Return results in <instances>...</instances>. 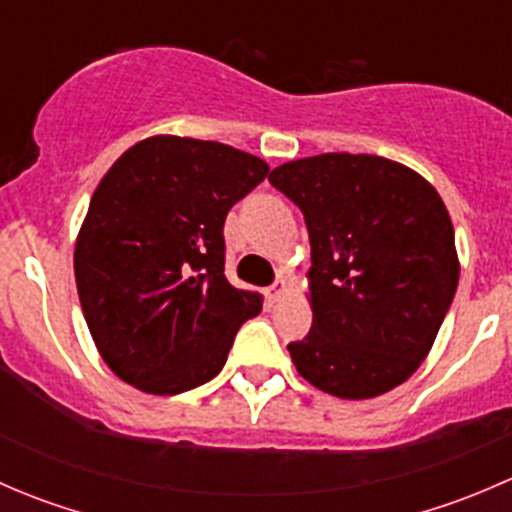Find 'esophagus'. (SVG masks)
<instances>
[{"label":"esophagus","mask_w":512,"mask_h":512,"mask_svg":"<svg viewBox=\"0 0 512 512\" xmlns=\"http://www.w3.org/2000/svg\"><path fill=\"white\" fill-rule=\"evenodd\" d=\"M285 294H287V282H285V280H277L275 285H272V287H267L265 297H267V302H270V304H275V302H280V299L285 297Z\"/></svg>","instance_id":"1"}]
</instances>
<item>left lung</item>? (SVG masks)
I'll use <instances>...</instances> for the list:
<instances>
[{"mask_svg": "<svg viewBox=\"0 0 512 512\" xmlns=\"http://www.w3.org/2000/svg\"><path fill=\"white\" fill-rule=\"evenodd\" d=\"M270 183L304 213L312 329L299 376L339 399L404 384L431 352L461 275L453 223L423 175L381 156L289 160Z\"/></svg>", "mask_w": 512, "mask_h": 512, "instance_id": "obj_1", "label": "left lung"}]
</instances>
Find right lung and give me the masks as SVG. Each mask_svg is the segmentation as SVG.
I'll list each match as a JSON object with an SVG mask.
<instances>
[{"label": "right lung", "mask_w": 512, "mask_h": 512, "mask_svg": "<svg viewBox=\"0 0 512 512\" xmlns=\"http://www.w3.org/2000/svg\"><path fill=\"white\" fill-rule=\"evenodd\" d=\"M270 165L218 141L151 136L96 185L74 247L81 309L108 369L156 396L225 366L262 294L225 280V215Z\"/></svg>", "instance_id": "right-lung-1"}]
</instances>
